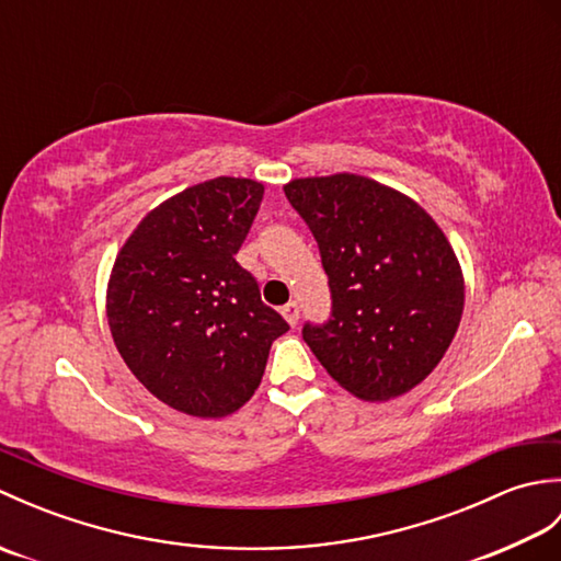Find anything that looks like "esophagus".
I'll return each instance as SVG.
<instances>
[{"mask_svg":"<svg viewBox=\"0 0 561 561\" xmlns=\"http://www.w3.org/2000/svg\"><path fill=\"white\" fill-rule=\"evenodd\" d=\"M282 316L287 318V323L294 328L296 323H299V304H296V301L284 304V306H282Z\"/></svg>","mask_w":561,"mask_h":561,"instance_id":"obj_1","label":"esophagus"}]
</instances>
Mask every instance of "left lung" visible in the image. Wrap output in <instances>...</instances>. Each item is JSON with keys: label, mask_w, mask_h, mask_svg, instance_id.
I'll return each mask as SVG.
<instances>
[{"label": "left lung", "mask_w": 561, "mask_h": 561, "mask_svg": "<svg viewBox=\"0 0 561 561\" xmlns=\"http://www.w3.org/2000/svg\"><path fill=\"white\" fill-rule=\"evenodd\" d=\"M284 195L318 241L332 311L304 340L337 383L390 400L434 371L460 325L465 284L436 221L354 173L299 178Z\"/></svg>", "instance_id": "left-lung-1"}]
</instances>
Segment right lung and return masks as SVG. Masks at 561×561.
<instances>
[{
    "label": "right lung",
    "instance_id": "add662e5",
    "mask_svg": "<svg viewBox=\"0 0 561 561\" xmlns=\"http://www.w3.org/2000/svg\"><path fill=\"white\" fill-rule=\"evenodd\" d=\"M265 187L214 178L139 221L115 257L108 325L129 371L169 408L219 420L257 390L289 330L236 262Z\"/></svg>",
    "mask_w": 561,
    "mask_h": 561
}]
</instances>
